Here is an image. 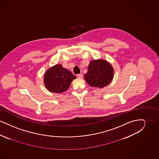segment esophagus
Wrapping results in <instances>:
<instances>
[{"label": "esophagus", "mask_w": 159, "mask_h": 159, "mask_svg": "<svg viewBox=\"0 0 159 159\" xmlns=\"http://www.w3.org/2000/svg\"><path fill=\"white\" fill-rule=\"evenodd\" d=\"M77 77H79V79H82V78L83 77V75H82V74H78V75H77Z\"/></svg>", "instance_id": "esophagus-1"}]
</instances>
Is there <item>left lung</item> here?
Wrapping results in <instances>:
<instances>
[{
    "instance_id": "1",
    "label": "left lung",
    "mask_w": 159,
    "mask_h": 159,
    "mask_svg": "<svg viewBox=\"0 0 159 159\" xmlns=\"http://www.w3.org/2000/svg\"><path fill=\"white\" fill-rule=\"evenodd\" d=\"M114 69L111 64L104 60L91 61L84 79L92 87L102 88L111 82L113 78Z\"/></svg>"
}]
</instances>
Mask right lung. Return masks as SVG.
<instances>
[{
	"instance_id": "1",
	"label": "right lung",
	"mask_w": 159,
	"mask_h": 159,
	"mask_svg": "<svg viewBox=\"0 0 159 159\" xmlns=\"http://www.w3.org/2000/svg\"><path fill=\"white\" fill-rule=\"evenodd\" d=\"M76 78L68 70L63 68L61 64H57L46 71L43 81L48 91L61 93L68 89L72 81Z\"/></svg>"
}]
</instances>
